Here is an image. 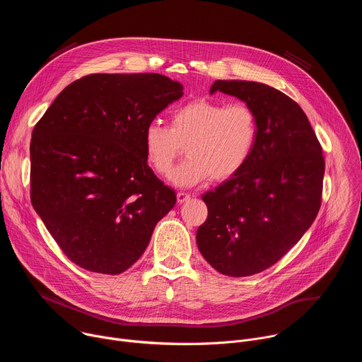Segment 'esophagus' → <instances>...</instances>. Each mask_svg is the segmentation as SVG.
<instances>
[{
    "label": "esophagus",
    "instance_id": "34e87169",
    "mask_svg": "<svg viewBox=\"0 0 362 362\" xmlns=\"http://www.w3.org/2000/svg\"><path fill=\"white\" fill-rule=\"evenodd\" d=\"M176 199H177V203H185V202H187L190 199V194H187L185 192H177Z\"/></svg>",
    "mask_w": 362,
    "mask_h": 362
}]
</instances>
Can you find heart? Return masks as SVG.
Listing matches in <instances>:
<instances>
[{"mask_svg": "<svg viewBox=\"0 0 362 362\" xmlns=\"http://www.w3.org/2000/svg\"><path fill=\"white\" fill-rule=\"evenodd\" d=\"M257 141V117L243 101L226 105L211 98H193L170 115V127L151 122L143 133L147 165L159 176H169L185 147L187 159L173 172L177 186H194L212 177L226 182L249 162Z\"/></svg>", "mask_w": 362, "mask_h": 362, "instance_id": "b5f03b06", "label": "heart"}]
</instances>
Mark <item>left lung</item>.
<instances>
[{
  "label": "left lung",
  "instance_id": "8db88e82",
  "mask_svg": "<svg viewBox=\"0 0 362 362\" xmlns=\"http://www.w3.org/2000/svg\"><path fill=\"white\" fill-rule=\"evenodd\" d=\"M216 91L255 110L257 141L235 177L202 196L208 218L196 242L218 272L250 276L275 265L315 221L325 159L306 115L289 95L238 80L215 81L211 94Z\"/></svg>",
  "mask_w": 362,
  "mask_h": 362
}]
</instances>
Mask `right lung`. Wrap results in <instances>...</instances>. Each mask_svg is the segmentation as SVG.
I'll list each match as a JSON object with an SVG mask.
<instances>
[{
    "mask_svg": "<svg viewBox=\"0 0 362 362\" xmlns=\"http://www.w3.org/2000/svg\"><path fill=\"white\" fill-rule=\"evenodd\" d=\"M182 90L156 73L88 74L34 126L33 208L77 267L124 272L175 206V192L147 166L143 133Z\"/></svg>",
    "mask_w": 362,
    "mask_h": 362,
    "instance_id": "add662e5",
    "label": "right lung"
}]
</instances>
